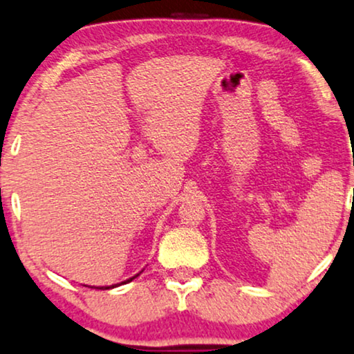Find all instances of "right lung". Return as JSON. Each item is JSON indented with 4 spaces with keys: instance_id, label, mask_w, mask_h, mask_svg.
<instances>
[{
    "instance_id": "right-lung-1",
    "label": "right lung",
    "mask_w": 354,
    "mask_h": 354,
    "mask_svg": "<svg viewBox=\"0 0 354 354\" xmlns=\"http://www.w3.org/2000/svg\"><path fill=\"white\" fill-rule=\"evenodd\" d=\"M134 277H136V276H134ZM134 277H131V279H128V281H124L123 283H126V282H131V281H133V279H134ZM111 287H116V286H110V287H108V286H106V287H95V289H102V290H106V289H111Z\"/></svg>"
}]
</instances>
